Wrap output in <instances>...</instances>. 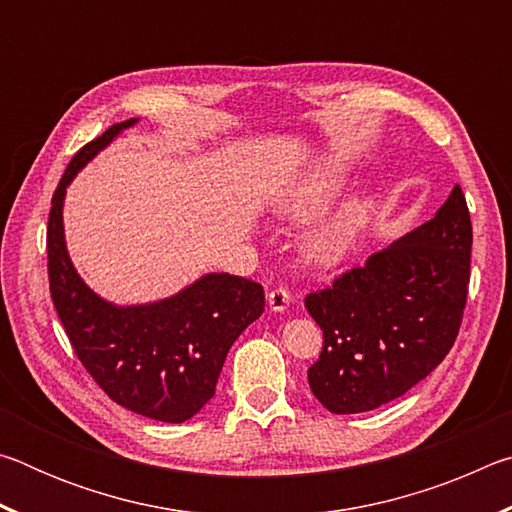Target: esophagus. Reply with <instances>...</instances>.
<instances>
[{
	"label": "esophagus",
	"mask_w": 512,
	"mask_h": 512,
	"mask_svg": "<svg viewBox=\"0 0 512 512\" xmlns=\"http://www.w3.org/2000/svg\"><path fill=\"white\" fill-rule=\"evenodd\" d=\"M289 302H291V296L284 287H275L268 291V307H271L273 311H284L289 307Z\"/></svg>",
	"instance_id": "34e87169"
}]
</instances>
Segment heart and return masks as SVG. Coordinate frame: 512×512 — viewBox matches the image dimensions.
<instances>
[{
	"mask_svg": "<svg viewBox=\"0 0 512 512\" xmlns=\"http://www.w3.org/2000/svg\"><path fill=\"white\" fill-rule=\"evenodd\" d=\"M341 185L343 178L339 171H320L291 198L289 205L284 207V212L296 221L314 219V216H318L332 203V198L339 194ZM368 212L370 207L366 201H350L339 212L329 216L325 223H320L307 241V255L311 262L318 266H334L343 262L352 253L354 244H357L363 225L368 221Z\"/></svg>",
	"mask_w": 512,
	"mask_h": 512,
	"instance_id": "heart-1",
	"label": "heart"
}]
</instances>
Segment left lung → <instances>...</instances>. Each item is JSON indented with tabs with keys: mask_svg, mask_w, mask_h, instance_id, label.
Here are the masks:
<instances>
[{
	"mask_svg": "<svg viewBox=\"0 0 512 512\" xmlns=\"http://www.w3.org/2000/svg\"><path fill=\"white\" fill-rule=\"evenodd\" d=\"M470 255V210L456 185L433 219L307 293L305 307L323 329L307 377L327 411L377 409L443 363L463 323Z\"/></svg>",
	"mask_w": 512,
	"mask_h": 512,
	"instance_id": "8db88e82",
	"label": "left lung"
}]
</instances>
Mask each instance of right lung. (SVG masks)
<instances>
[{"label": "right lung", "mask_w": 512, "mask_h": 512, "mask_svg": "<svg viewBox=\"0 0 512 512\" xmlns=\"http://www.w3.org/2000/svg\"><path fill=\"white\" fill-rule=\"evenodd\" d=\"M135 119L112 124L76 151L51 198L47 223L49 293L76 357L112 402L160 422H185L212 400L225 354L262 316L264 287L210 273L155 305L115 307L85 287L63 237L69 180Z\"/></svg>", "instance_id": "1"}]
</instances>
